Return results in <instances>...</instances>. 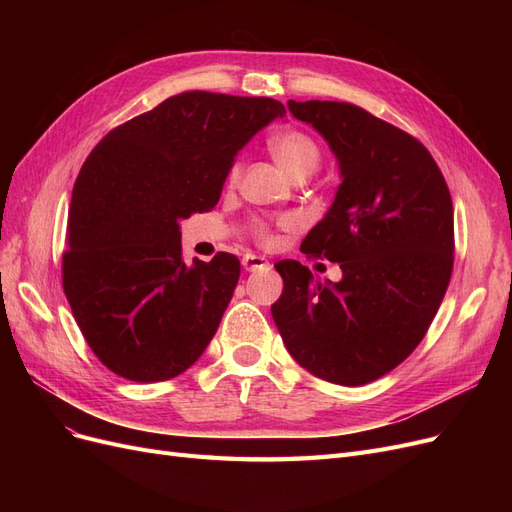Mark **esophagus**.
<instances>
[{"label": "esophagus", "instance_id": "1", "mask_svg": "<svg viewBox=\"0 0 512 512\" xmlns=\"http://www.w3.org/2000/svg\"><path fill=\"white\" fill-rule=\"evenodd\" d=\"M241 265L245 271H258V269H267L269 262L262 258V256H256V254H245L241 258Z\"/></svg>", "mask_w": 512, "mask_h": 512}]
</instances>
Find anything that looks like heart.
I'll return each instance as SVG.
<instances>
[{"label":"heart","instance_id":"1","mask_svg":"<svg viewBox=\"0 0 512 512\" xmlns=\"http://www.w3.org/2000/svg\"><path fill=\"white\" fill-rule=\"evenodd\" d=\"M269 151L273 153L277 164H280L292 179L312 175L320 164V147L314 138L303 130H284V132L273 134L269 138ZM241 170L243 166L239 160L232 162V166L228 168L230 185H235L241 179ZM282 224H290V220L284 218ZM252 232L260 241H269L271 237L269 224L265 220L252 222Z\"/></svg>","mask_w":512,"mask_h":512}]
</instances>
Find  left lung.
<instances>
[{
	"mask_svg": "<svg viewBox=\"0 0 512 512\" xmlns=\"http://www.w3.org/2000/svg\"><path fill=\"white\" fill-rule=\"evenodd\" d=\"M339 162L337 194L301 252L339 262L318 282L297 260L277 262L273 320L309 374L361 386L389 374L421 344L451 282L453 200L436 160L414 136L348 102H288Z\"/></svg>",
	"mask_w": 512,
	"mask_h": 512,
	"instance_id": "obj_1",
	"label": "left lung"
}]
</instances>
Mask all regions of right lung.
<instances>
[{"label": "right lung", "mask_w": 512, "mask_h": 512, "mask_svg": "<svg viewBox=\"0 0 512 512\" xmlns=\"http://www.w3.org/2000/svg\"><path fill=\"white\" fill-rule=\"evenodd\" d=\"M286 108L185 91L108 132L72 190L61 282L113 374L170 380L198 361L239 282V258H181L179 222L218 205L237 151Z\"/></svg>", "instance_id": "obj_1"}]
</instances>
